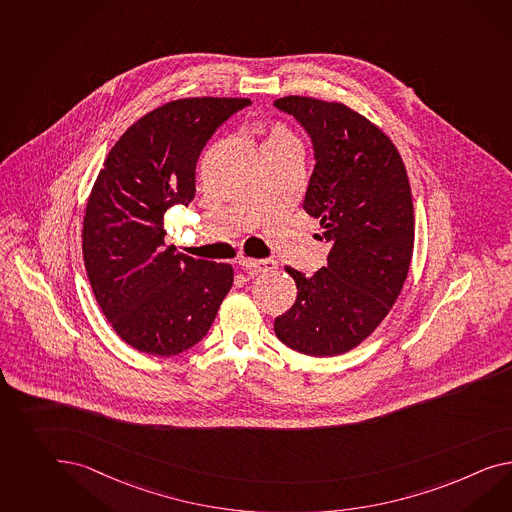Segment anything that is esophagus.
Returning a JSON list of instances; mask_svg holds the SVG:
<instances>
[{
	"instance_id": "esophagus-1",
	"label": "esophagus",
	"mask_w": 512,
	"mask_h": 512,
	"mask_svg": "<svg viewBox=\"0 0 512 512\" xmlns=\"http://www.w3.org/2000/svg\"><path fill=\"white\" fill-rule=\"evenodd\" d=\"M239 265L249 271L250 275H258V273H267L276 269L275 260H252V258H241Z\"/></svg>"
}]
</instances>
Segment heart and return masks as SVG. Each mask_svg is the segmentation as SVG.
Masks as SVG:
<instances>
[{
	"label": "heart",
	"mask_w": 512,
	"mask_h": 512,
	"mask_svg": "<svg viewBox=\"0 0 512 512\" xmlns=\"http://www.w3.org/2000/svg\"><path fill=\"white\" fill-rule=\"evenodd\" d=\"M267 143H297V139L293 137V133L282 128V126H275L269 130V137H267ZM265 143V145H267Z\"/></svg>",
	"instance_id": "b5f03b06"
}]
</instances>
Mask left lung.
<instances>
[{"label":"left lung","mask_w":512,"mask_h":512,"mask_svg":"<svg viewBox=\"0 0 512 512\" xmlns=\"http://www.w3.org/2000/svg\"><path fill=\"white\" fill-rule=\"evenodd\" d=\"M275 107L312 141L302 208L330 243L327 267L314 276L286 267L297 299L276 317V338L308 356H336L379 327L407 280L414 249L407 169L390 137L347 105L286 96Z\"/></svg>","instance_id":"8db88e82"}]
</instances>
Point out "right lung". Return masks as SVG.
I'll use <instances>...</instances> for the list:
<instances>
[{"instance_id":"obj_1","label":"right lung","mask_w":512,"mask_h":512,"mask_svg":"<svg viewBox=\"0 0 512 512\" xmlns=\"http://www.w3.org/2000/svg\"><path fill=\"white\" fill-rule=\"evenodd\" d=\"M249 98H184L132 124L111 148L83 219V260L107 321L133 349L184 353L202 340L234 282L228 263L165 245L163 215L195 198L200 152Z\"/></svg>"}]
</instances>
